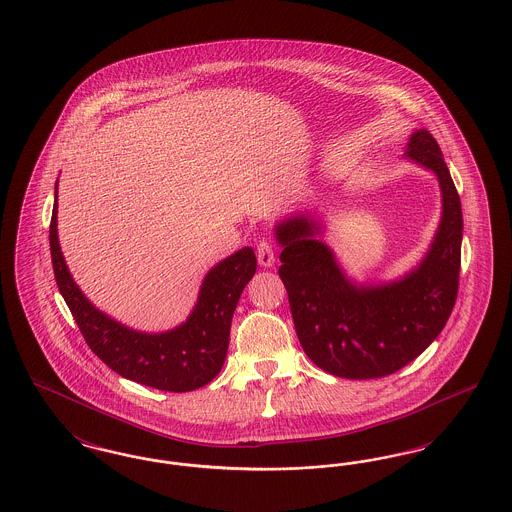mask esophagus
Masks as SVG:
<instances>
[{
    "instance_id": "34e87169",
    "label": "esophagus",
    "mask_w": 512,
    "mask_h": 512,
    "mask_svg": "<svg viewBox=\"0 0 512 512\" xmlns=\"http://www.w3.org/2000/svg\"><path fill=\"white\" fill-rule=\"evenodd\" d=\"M257 259L261 267H272L276 261V247L270 240H263L261 244L257 245Z\"/></svg>"
}]
</instances>
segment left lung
Here are the masks:
<instances>
[{"instance_id":"left-lung-1","label":"left lung","mask_w":512,"mask_h":512,"mask_svg":"<svg viewBox=\"0 0 512 512\" xmlns=\"http://www.w3.org/2000/svg\"><path fill=\"white\" fill-rule=\"evenodd\" d=\"M405 157L438 176L443 211L426 257L403 278L357 286L332 249L317 240L322 232L317 220L295 215L276 226V240L284 247L278 274L299 343L318 368L340 378H382L409 365L438 338L457 301L461 199L426 128L413 132Z\"/></svg>"}]
</instances>
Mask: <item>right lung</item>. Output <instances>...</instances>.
Here are the masks:
<instances>
[{
	"label": "right lung",
	"mask_w": 512,
	"mask_h": 512,
	"mask_svg": "<svg viewBox=\"0 0 512 512\" xmlns=\"http://www.w3.org/2000/svg\"><path fill=\"white\" fill-rule=\"evenodd\" d=\"M49 249L57 288L88 347L122 378L155 390L194 391L209 384L224 365L230 324L247 282L257 270L251 247L211 268L192 315L169 332L146 334L103 315L80 292L65 265L57 238V186L49 224Z\"/></svg>",
	"instance_id": "obj_1"
}]
</instances>
